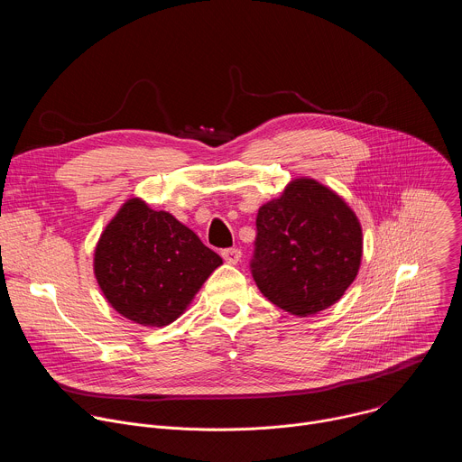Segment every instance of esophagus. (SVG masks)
Listing matches in <instances>:
<instances>
[{
    "instance_id": "obj_1",
    "label": "esophagus",
    "mask_w": 462,
    "mask_h": 462,
    "mask_svg": "<svg viewBox=\"0 0 462 462\" xmlns=\"http://www.w3.org/2000/svg\"><path fill=\"white\" fill-rule=\"evenodd\" d=\"M223 259L226 261V263H230V265H237V263L241 261V257H243V252L239 250V248H226V250H223Z\"/></svg>"
}]
</instances>
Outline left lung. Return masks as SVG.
<instances>
[{
    "instance_id": "obj_1",
    "label": "left lung",
    "mask_w": 462,
    "mask_h": 462,
    "mask_svg": "<svg viewBox=\"0 0 462 462\" xmlns=\"http://www.w3.org/2000/svg\"><path fill=\"white\" fill-rule=\"evenodd\" d=\"M252 276L280 309L310 316L335 305L356 280L364 254L353 208L310 177L292 179L257 210Z\"/></svg>"
}]
</instances>
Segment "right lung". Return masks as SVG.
I'll use <instances>...</instances> for the list:
<instances>
[{"mask_svg":"<svg viewBox=\"0 0 462 462\" xmlns=\"http://www.w3.org/2000/svg\"><path fill=\"white\" fill-rule=\"evenodd\" d=\"M221 265V255L193 230L141 197L118 208L93 254V273L107 303L144 327L175 321Z\"/></svg>","mask_w":462,"mask_h":462,"instance_id":"1","label":"right lung"}]
</instances>
